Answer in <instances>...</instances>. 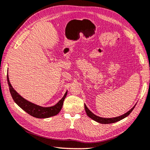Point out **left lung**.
<instances>
[{
	"mask_svg": "<svg viewBox=\"0 0 150 150\" xmlns=\"http://www.w3.org/2000/svg\"><path fill=\"white\" fill-rule=\"evenodd\" d=\"M135 105H134V106L132 108L131 110H129L128 112L125 113L124 114H123V115H121V116H118V117H115V118H102V117H99V116L95 115L94 114L91 112V111L88 109V108L86 107V105L85 104H84V108H85V111H86L87 116L90 117V118H92L93 120H94V121L98 122V123H100V124H112V123L117 122L120 121V120L126 118V117L129 115L130 113L132 112V111H133L134 108L135 107Z\"/></svg>",
	"mask_w": 150,
	"mask_h": 150,
	"instance_id": "obj_1",
	"label": "left lung"
}]
</instances>
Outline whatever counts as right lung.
<instances>
[{"mask_svg": "<svg viewBox=\"0 0 150 150\" xmlns=\"http://www.w3.org/2000/svg\"><path fill=\"white\" fill-rule=\"evenodd\" d=\"M7 81L11 96L12 97L13 101L19 107L21 108L26 112L30 114V116L37 118H47L57 115L60 112L62 107L64 99L67 96V91H66L63 98L54 106L43 107L27 101L19 95L11 86L10 80H9L8 75H7Z\"/></svg>", "mask_w": 150, "mask_h": 150, "instance_id": "1", "label": "right lung"}]
</instances>
